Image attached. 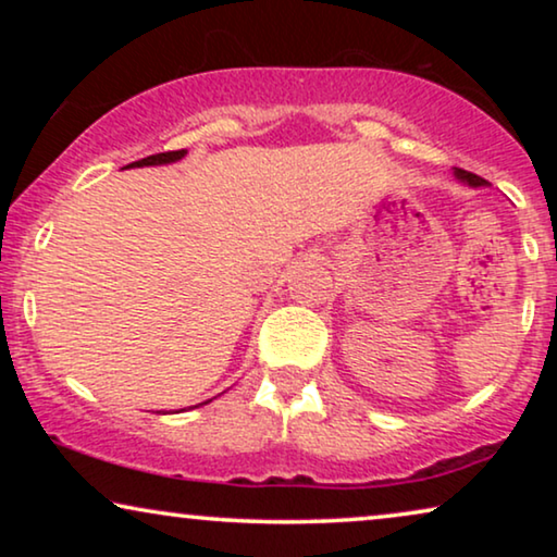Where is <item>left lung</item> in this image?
<instances>
[{
    "instance_id": "left-lung-1",
    "label": "left lung",
    "mask_w": 557,
    "mask_h": 557,
    "mask_svg": "<svg viewBox=\"0 0 557 557\" xmlns=\"http://www.w3.org/2000/svg\"><path fill=\"white\" fill-rule=\"evenodd\" d=\"M454 174H456V180L467 182V185H471V187H484L486 185V180L479 177V174L467 172V170H459V166H454Z\"/></svg>"
}]
</instances>
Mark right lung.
I'll return each instance as SVG.
<instances>
[{
  "instance_id": "1",
  "label": "right lung",
  "mask_w": 557,
  "mask_h": 557,
  "mask_svg": "<svg viewBox=\"0 0 557 557\" xmlns=\"http://www.w3.org/2000/svg\"><path fill=\"white\" fill-rule=\"evenodd\" d=\"M187 151L180 149V151H162V154H151V157H144L139 162L128 164V166H151V164H172V162H180L182 157H185ZM208 403V400H205Z\"/></svg>"
}]
</instances>
